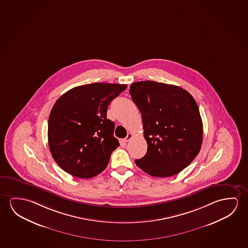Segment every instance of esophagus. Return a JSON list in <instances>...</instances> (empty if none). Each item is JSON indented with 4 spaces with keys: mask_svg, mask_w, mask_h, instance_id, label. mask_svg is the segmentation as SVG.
I'll return each mask as SVG.
<instances>
[{
    "mask_svg": "<svg viewBox=\"0 0 248 248\" xmlns=\"http://www.w3.org/2000/svg\"><path fill=\"white\" fill-rule=\"evenodd\" d=\"M132 138H133V134L131 133V132H130V133H128L127 137L124 138V142H128V141H130V139H131Z\"/></svg>",
    "mask_w": 248,
    "mask_h": 248,
    "instance_id": "obj_1",
    "label": "esophagus"
}]
</instances>
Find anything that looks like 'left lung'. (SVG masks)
<instances>
[{"instance_id":"1","label":"left lung","mask_w":248,"mask_h":248,"mask_svg":"<svg viewBox=\"0 0 248 248\" xmlns=\"http://www.w3.org/2000/svg\"><path fill=\"white\" fill-rule=\"evenodd\" d=\"M130 94L141 111L148 144L136 164L158 178L179 173L202 146V118L194 98L178 86L152 80L131 84Z\"/></svg>"}]
</instances>
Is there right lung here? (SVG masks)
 I'll return each mask as SVG.
<instances>
[{
    "label": "right lung",
    "mask_w": 248,
    "mask_h": 248,
    "mask_svg": "<svg viewBox=\"0 0 248 248\" xmlns=\"http://www.w3.org/2000/svg\"><path fill=\"white\" fill-rule=\"evenodd\" d=\"M127 86L98 83L79 86L57 99L48 121V141L54 160L71 175L89 179L106 169L119 146L107 107Z\"/></svg>",
    "instance_id": "obj_1"
}]
</instances>
